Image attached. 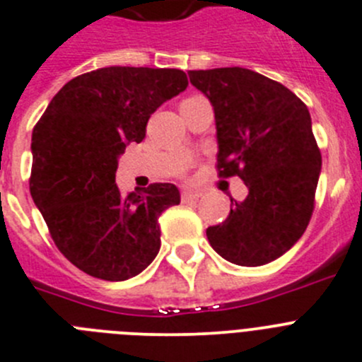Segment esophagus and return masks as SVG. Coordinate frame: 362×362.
<instances>
[{
  "mask_svg": "<svg viewBox=\"0 0 362 362\" xmlns=\"http://www.w3.org/2000/svg\"><path fill=\"white\" fill-rule=\"evenodd\" d=\"M200 198H202L200 192H194V191L182 192V202H184V204H187V202H197V200H200Z\"/></svg>",
  "mask_w": 362,
  "mask_h": 362,
  "instance_id": "esophagus-1",
  "label": "esophagus"
}]
</instances>
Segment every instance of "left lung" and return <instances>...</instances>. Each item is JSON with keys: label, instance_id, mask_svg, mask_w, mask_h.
I'll return each mask as SVG.
<instances>
[{"label": "left lung", "instance_id": "left-lung-1", "mask_svg": "<svg viewBox=\"0 0 362 362\" xmlns=\"http://www.w3.org/2000/svg\"><path fill=\"white\" fill-rule=\"evenodd\" d=\"M214 109L219 177L248 187L230 214L207 228L212 248L238 266H262L288 252L314 211L322 153L305 103L245 67L189 71Z\"/></svg>", "mask_w": 362, "mask_h": 362}]
</instances>
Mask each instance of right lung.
Instances as JSON below:
<instances>
[{"instance_id":"add662e5","label":"right lung","mask_w":362,"mask_h":362,"mask_svg":"<svg viewBox=\"0 0 362 362\" xmlns=\"http://www.w3.org/2000/svg\"><path fill=\"white\" fill-rule=\"evenodd\" d=\"M185 87L180 69L101 67L69 80L33 128L30 192L57 248L87 275L121 282L157 257L158 216L180 204V192L151 184L123 197L117 158Z\"/></svg>"}]
</instances>
